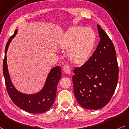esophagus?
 <instances>
[{"label": "esophagus", "mask_w": 129, "mask_h": 129, "mask_svg": "<svg viewBox=\"0 0 129 129\" xmlns=\"http://www.w3.org/2000/svg\"><path fill=\"white\" fill-rule=\"evenodd\" d=\"M63 71H64V72L67 74H70L71 72L70 67L68 64L64 65V67H63Z\"/></svg>", "instance_id": "esophagus-1"}]
</instances>
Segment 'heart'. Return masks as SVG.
<instances>
[{
    "mask_svg": "<svg viewBox=\"0 0 129 129\" xmlns=\"http://www.w3.org/2000/svg\"><path fill=\"white\" fill-rule=\"evenodd\" d=\"M96 35L89 28L74 27L67 31L59 42L62 48L70 47L69 55L74 63L81 64L88 60L93 48Z\"/></svg>",
    "mask_w": 129,
    "mask_h": 129,
    "instance_id": "obj_1",
    "label": "heart"
}]
</instances>
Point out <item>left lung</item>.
I'll use <instances>...</instances> for the list:
<instances>
[{
	"instance_id": "8db88e82",
	"label": "left lung",
	"mask_w": 129,
	"mask_h": 129,
	"mask_svg": "<svg viewBox=\"0 0 129 129\" xmlns=\"http://www.w3.org/2000/svg\"><path fill=\"white\" fill-rule=\"evenodd\" d=\"M100 42L85 64L73 72L74 93L84 108L99 110L108 103L115 90L119 69L114 44L98 25Z\"/></svg>"
}]
</instances>
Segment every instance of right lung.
Listing matches in <instances>:
<instances>
[{
    "label": "right lung",
    "mask_w": 129,
    "mask_h": 129,
    "mask_svg": "<svg viewBox=\"0 0 129 129\" xmlns=\"http://www.w3.org/2000/svg\"><path fill=\"white\" fill-rule=\"evenodd\" d=\"M17 33V30L16 29L14 35L8 40L5 48L3 71L7 93L14 103L25 111L32 114H40L45 112L52 107L56 98L57 85L61 78V68L60 66L52 68L49 71L42 89L37 93L27 94L17 90L13 85L10 77L6 56L10 43Z\"/></svg>",
    "instance_id": "obj_1"
}]
</instances>
